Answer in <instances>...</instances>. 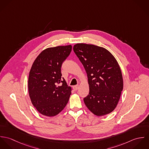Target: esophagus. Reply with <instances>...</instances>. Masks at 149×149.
Wrapping results in <instances>:
<instances>
[{"label": "esophagus", "mask_w": 149, "mask_h": 149, "mask_svg": "<svg viewBox=\"0 0 149 149\" xmlns=\"http://www.w3.org/2000/svg\"><path fill=\"white\" fill-rule=\"evenodd\" d=\"M79 85H74V86L73 87V89H74V91H77V90L79 89Z\"/></svg>", "instance_id": "obj_1"}]
</instances>
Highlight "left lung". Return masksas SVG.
I'll list each match as a JSON object with an SVG mask.
<instances>
[{"label": "left lung", "mask_w": 149, "mask_h": 149, "mask_svg": "<svg viewBox=\"0 0 149 149\" xmlns=\"http://www.w3.org/2000/svg\"><path fill=\"white\" fill-rule=\"evenodd\" d=\"M73 51L87 73L89 92L84 98L86 107L95 115L114 110L123 88L119 65L107 49L93 45L77 43Z\"/></svg>", "instance_id": "left-lung-1"}]
</instances>
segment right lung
Listing matches in <instances>:
<instances>
[{
  "label": "right lung",
  "mask_w": 149,
  "mask_h": 149,
  "mask_svg": "<svg viewBox=\"0 0 149 149\" xmlns=\"http://www.w3.org/2000/svg\"><path fill=\"white\" fill-rule=\"evenodd\" d=\"M72 47L68 45L46 49L35 60L30 69L29 96L33 105L45 116L57 115L69 101L71 88L61 77V68Z\"/></svg>",
  "instance_id": "right-lung-1"
}]
</instances>
